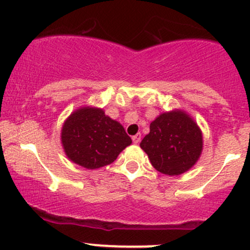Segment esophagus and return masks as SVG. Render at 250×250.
I'll list each match as a JSON object with an SVG mask.
<instances>
[{
  "label": "esophagus",
  "instance_id": "34e87169",
  "mask_svg": "<svg viewBox=\"0 0 250 250\" xmlns=\"http://www.w3.org/2000/svg\"><path fill=\"white\" fill-rule=\"evenodd\" d=\"M131 139H133V142L135 143V145H137V143H140V141H141V134H136V135H134L133 137H131Z\"/></svg>",
  "mask_w": 250,
  "mask_h": 250
}]
</instances>
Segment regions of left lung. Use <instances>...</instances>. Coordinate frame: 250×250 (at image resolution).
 I'll list each match as a JSON object with an SVG mask.
<instances>
[{"label":"left lung","instance_id":"1","mask_svg":"<svg viewBox=\"0 0 250 250\" xmlns=\"http://www.w3.org/2000/svg\"><path fill=\"white\" fill-rule=\"evenodd\" d=\"M140 147L160 173L176 176L193 168L203 149L202 131L182 109L160 114Z\"/></svg>","mask_w":250,"mask_h":250}]
</instances>
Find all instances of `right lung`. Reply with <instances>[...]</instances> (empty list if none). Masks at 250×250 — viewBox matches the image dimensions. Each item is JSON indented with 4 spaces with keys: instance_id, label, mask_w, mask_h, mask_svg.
I'll list each match as a JSON object with an SVG mask.
<instances>
[{
    "instance_id": "add662e5",
    "label": "right lung",
    "mask_w": 250,
    "mask_h": 250,
    "mask_svg": "<svg viewBox=\"0 0 250 250\" xmlns=\"http://www.w3.org/2000/svg\"><path fill=\"white\" fill-rule=\"evenodd\" d=\"M61 143L70 161L85 169L114 162L131 139L120 122L101 108L83 105L74 110L62 125Z\"/></svg>"
}]
</instances>
